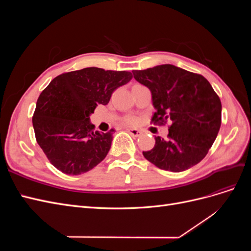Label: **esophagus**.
Instances as JSON below:
<instances>
[{
	"instance_id": "34e87169",
	"label": "esophagus",
	"mask_w": 251,
	"mask_h": 251,
	"mask_svg": "<svg viewBox=\"0 0 251 251\" xmlns=\"http://www.w3.org/2000/svg\"><path fill=\"white\" fill-rule=\"evenodd\" d=\"M127 132L132 136H134V137H139V136L142 134V132L137 130V128H127Z\"/></svg>"
}]
</instances>
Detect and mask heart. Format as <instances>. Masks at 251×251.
Instances as JSON below:
<instances>
[{"label": "heart", "mask_w": 251, "mask_h": 251, "mask_svg": "<svg viewBox=\"0 0 251 251\" xmlns=\"http://www.w3.org/2000/svg\"><path fill=\"white\" fill-rule=\"evenodd\" d=\"M136 123V120L134 119V118H130V119H127V124H130V125H134Z\"/></svg>", "instance_id": "heart-1"}]
</instances>
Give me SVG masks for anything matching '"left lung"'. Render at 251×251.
Wrapping results in <instances>:
<instances>
[{"instance_id":"1","label":"left lung","mask_w":251,"mask_h":251,"mask_svg":"<svg viewBox=\"0 0 251 251\" xmlns=\"http://www.w3.org/2000/svg\"><path fill=\"white\" fill-rule=\"evenodd\" d=\"M132 72L151 91L156 110L151 121H172L168 138L155 137V147L143 156L157 168L175 173L199 163L221 126V100L208 80L170 64Z\"/></svg>"}]
</instances>
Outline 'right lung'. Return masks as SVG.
I'll return each instance as SVG.
<instances>
[{"label":"right lung","instance_id":"1","mask_svg":"<svg viewBox=\"0 0 251 251\" xmlns=\"http://www.w3.org/2000/svg\"><path fill=\"white\" fill-rule=\"evenodd\" d=\"M132 73L90 67L60 74L41 93L32 118L36 141L57 170L87 173L108 155L113 132L95 131L90 116L108 104L113 91L132 79Z\"/></svg>","mask_w":251,"mask_h":251}]
</instances>
